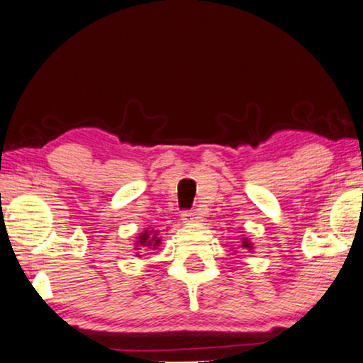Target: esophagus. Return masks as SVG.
<instances>
[{
    "mask_svg": "<svg viewBox=\"0 0 363 363\" xmlns=\"http://www.w3.org/2000/svg\"><path fill=\"white\" fill-rule=\"evenodd\" d=\"M199 218H201V213L196 212V211H186L182 213V220L186 223H194V222H199Z\"/></svg>",
    "mask_w": 363,
    "mask_h": 363,
    "instance_id": "obj_1",
    "label": "esophagus"
}]
</instances>
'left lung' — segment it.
Wrapping results in <instances>:
<instances>
[{
	"instance_id": "1",
	"label": "left lung",
	"mask_w": 363,
	"mask_h": 363,
	"mask_svg": "<svg viewBox=\"0 0 363 363\" xmlns=\"http://www.w3.org/2000/svg\"><path fill=\"white\" fill-rule=\"evenodd\" d=\"M242 247H245V248H250V243L247 242V240H245V242H243V245H242Z\"/></svg>"
}]
</instances>
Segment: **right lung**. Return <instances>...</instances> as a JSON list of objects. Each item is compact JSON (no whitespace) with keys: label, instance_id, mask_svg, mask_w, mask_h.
<instances>
[{"label":"right lung","instance_id":"add662e5","mask_svg":"<svg viewBox=\"0 0 363 363\" xmlns=\"http://www.w3.org/2000/svg\"><path fill=\"white\" fill-rule=\"evenodd\" d=\"M151 232H155V230H151ZM151 232L146 230L145 233H141V235H140V240H138V243L143 245V247H152V248L160 247L161 238L157 237L156 233H155V235H150Z\"/></svg>","mask_w":363,"mask_h":363}]
</instances>
